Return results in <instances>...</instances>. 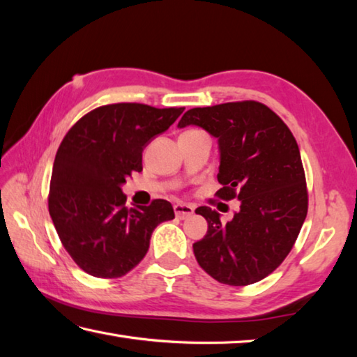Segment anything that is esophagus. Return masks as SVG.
<instances>
[{
  "mask_svg": "<svg viewBox=\"0 0 357 357\" xmlns=\"http://www.w3.org/2000/svg\"><path fill=\"white\" fill-rule=\"evenodd\" d=\"M174 214L179 219H185V217H189L193 214V206L192 204H185V203H176L174 204Z\"/></svg>",
  "mask_w": 357,
  "mask_h": 357,
  "instance_id": "obj_1",
  "label": "esophagus"
}]
</instances>
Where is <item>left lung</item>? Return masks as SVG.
I'll return each instance as SVG.
<instances>
[{
  "instance_id": "8db88e82",
  "label": "left lung",
  "mask_w": 357,
  "mask_h": 357,
  "mask_svg": "<svg viewBox=\"0 0 357 357\" xmlns=\"http://www.w3.org/2000/svg\"><path fill=\"white\" fill-rule=\"evenodd\" d=\"M197 126L217 138L222 200L241 206L222 223L208 206L195 209L208 233L193 244L198 264L217 282L244 287L279 268L307 215L305 174L287 124L259 102H229L185 112L178 128Z\"/></svg>"
}]
</instances>
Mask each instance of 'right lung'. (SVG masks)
Returning a JSON list of instances; mask_svg holds the SVG:
<instances>
[{"instance_id":"1","label":"right lung","mask_w":357,"mask_h":357,"mask_svg":"<svg viewBox=\"0 0 357 357\" xmlns=\"http://www.w3.org/2000/svg\"><path fill=\"white\" fill-rule=\"evenodd\" d=\"M184 108L112 104L77 121L58 148L48 211L64 249L89 275L116 279L142 261L154 228L174 219L170 202L126 206L123 184L142 153Z\"/></svg>"}]
</instances>
